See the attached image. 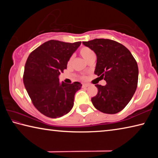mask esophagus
<instances>
[{"mask_svg":"<svg viewBox=\"0 0 158 158\" xmlns=\"http://www.w3.org/2000/svg\"><path fill=\"white\" fill-rule=\"evenodd\" d=\"M82 86L84 87V88H87V87L89 86V84H82Z\"/></svg>","mask_w":158,"mask_h":158,"instance_id":"1","label":"esophagus"}]
</instances>
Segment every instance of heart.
<instances>
[{"mask_svg":"<svg viewBox=\"0 0 158 158\" xmlns=\"http://www.w3.org/2000/svg\"><path fill=\"white\" fill-rule=\"evenodd\" d=\"M79 53L82 56V58L86 61L89 58L91 57L92 56L95 55L94 52H93L90 48L86 47H83L82 48H81V49L79 50ZM71 61H72V59H69V60L68 61V64H70Z\"/></svg>","mask_w":158,"mask_h":158,"instance_id":"1","label":"heart"}]
</instances>
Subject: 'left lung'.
<instances>
[{
	"label": "left lung",
	"instance_id": "obj_1",
	"mask_svg": "<svg viewBox=\"0 0 158 158\" xmlns=\"http://www.w3.org/2000/svg\"><path fill=\"white\" fill-rule=\"evenodd\" d=\"M97 56L94 73L106 82L96 84L98 94L92 98L93 106L102 113L114 114L123 110L135 94L139 69L132 53L123 45L109 39L83 42Z\"/></svg>",
	"mask_w": 158,
	"mask_h": 158
}]
</instances>
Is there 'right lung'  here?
<instances>
[{"label":"right lung","mask_w":158,"mask_h":158,"mask_svg":"<svg viewBox=\"0 0 158 158\" xmlns=\"http://www.w3.org/2000/svg\"><path fill=\"white\" fill-rule=\"evenodd\" d=\"M81 43L52 40L29 55L25 65L23 84L34 106L44 116L56 118L73 109L74 95L82 85L79 82H60L59 76Z\"/></svg>","instance_id":"obj_1"}]
</instances>
